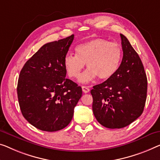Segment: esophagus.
<instances>
[{
    "label": "esophagus",
    "instance_id": "1",
    "mask_svg": "<svg viewBox=\"0 0 160 160\" xmlns=\"http://www.w3.org/2000/svg\"><path fill=\"white\" fill-rule=\"evenodd\" d=\"M82 91L83 92H85V93H87L90 91V89L86 86H82Z\"/></svg>",
    "mask_w": 160,
    "mask_h": 160
}]
</instances>
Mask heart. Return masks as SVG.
Instances as JSON below:
<instances>
[{
  "label": "heart",
  "instance_id": "obj_1",
  "mask_svg": "<svg viewBox=\"0 0 160 160\" xmlns=\"http://www.w3.org/2000/svg\"><path fill=\"white\" fill-rule=\"evenodd\" d=\"M76 55L68 54L64 59L66 72L71 78H79L86 63L88 68L80 81L87 83L97 77L101 80L110 79L117 72L123 57L121 47L103 38H96L78 45Z\"/></svg>",
  "mask_w": 160,
  "mask_h": 160
}]
</instances>
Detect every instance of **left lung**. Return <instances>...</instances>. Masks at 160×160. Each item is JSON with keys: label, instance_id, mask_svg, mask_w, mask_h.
<instances>
[{"label": "left lung", "instance_id": "1", "mask_svg": "<svg viewBox=\"0 0 160 160\" xmlns=\"http://www.w3.org/2000/svg\"><path fill=\"white\" fill-rule=\"evenodd\" d=\"M123 59L113 77L90 90L92 111L102 126L121 128L142 115L146 103L147 78L141 59L120 34Z\"/></svg>", "mask_w": 160, "mask_h": 160}]
</instances>
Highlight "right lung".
Returning <instances> with one entry per match:
<instances>
[{
  "label": "right lung",
  "mask_w": 160,
  "mask_h": 160,
  "mask_svg": "<svg viewBox=\"0 0 160 160\" xmlns=\"http://www.w3.org/2000/svg\"><path fill=\"white\" fill-rule=\"evenodd\" d=\"M74 35L45 44L25 63L19 75L17 94L23 117L38 129L65 128L82 96V88L67 79L64 59Z\"/></svg>",
  "instance_id": "right-lung-1"
}]
</instances>
